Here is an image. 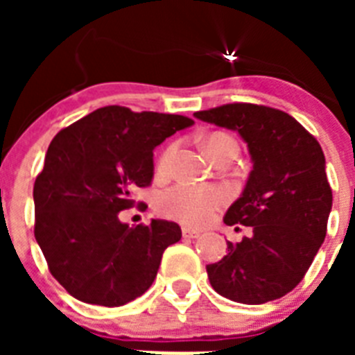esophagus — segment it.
Here are the masks:
<instances>
[{"label": "esophagus", "mask_w": 355, "mask_h": 355, "mask_svg": "<svg viewBox=\"0 0 355 355\" xmlns=\"http://www.w3.org/2000/svg\"><path fill=\"white\" fill-rule=\"evenodd\" d=\"M199 231L197 229H190V227H183V238H197L199 236Z\"/></svg>", "instance_id": "esophagus-1"}]
</instances>
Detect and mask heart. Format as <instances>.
I'll list each match as a JSON object with an SVG mask.
<instances>
[{
    "label": "heart",
    "instance_id": "obj_1",
    "mask_svg": "<svg viewBox=\"0 0 355 355\" xmlns=\"http://www.w3.org/2000/svg\"><path fill=\"white\" fill-rule=\"evenodd\" d=\"M222 146L236 147V142L225 135H211L205 139L202 147L206 155H211L213 150ZM238 149V147H236ZM175 155V144L163 150L158 159L156 171L158 174H167L171 168L172 158ZM225 193L216 187H196V184H175L168 188L158 197V211L167 218L178 220L187 225H202L213 216L216 208L224 205Z\"/></svg>",
    "mask_w": 355,
    "mask_h": 355
}]
</instances>
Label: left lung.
I'll list each match as a JSON object with an SVG mask.
<instances>
[{
    "label": "left lung",
    "instance_id": "1",
    "mask_svg": "<svg viewBox=\"0 0 355 355\" xmlns=\"http://www.w3.org/2000/svg\"><path fill=\"white\" fill-rule=\"evenodd\" d=\"M197 119L236 131L252 171L224 224L250 227L227 241V256L206 266L213 290L240 304L281 299L302 281L327 233L332 190L324 150L291 115L234 103L196 112Z\"/></svg>",
    "mask_w": 355,
    "mask_h": 355
}]
</instances>
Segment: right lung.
Instances as JSON below:
<instances>
[{"label": "right lung", "instance_id": "add662e5", "mask_svg": "<svg viewBox=\"0 0 355 355\" xmlns=\"http://www.w3.org/2000/svg\"><path fill=\"white\" fill-rule=\"evenodd\" d=\"M192 119L105 106L51 140L35 180V240L53 277L87 304L115 307L149 290L175 222L130 227L119 213L155 175L153 150Z\"/></svg>", "mask_w": 355, "mask_h": 355}]
</instances>
